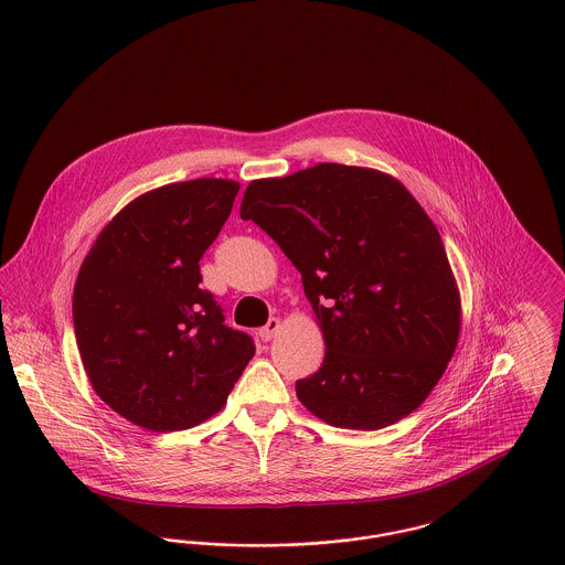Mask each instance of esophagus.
<instances>
[{
  "label": "esophagus",
  "instance_id": "1",
  "mask_svg": "<svg viewBox=\"0 0 565 565\" xmlns=\"http://www.w3.org/2000/svg\"><path fill=\"white\" fill-rule=\"evenodd\" d=\"M280 330V320L278 318H269V322L265 323L260 330H258V337L263 341H271Z\"/></svg>",
  "mask_w": 565,
  "mask_h": 565
}]
</instances>
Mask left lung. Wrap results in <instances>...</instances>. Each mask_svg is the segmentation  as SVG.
I'll return each mask as SVG.
<instances>
[{"label": "left lung", "instance_id": "left-lung-1", "mask_svg": "<svg viewBox=\"0 0 565 565\" xmlns=\"http://www.w3.org/2000/svg\"><path fill=\"white\" fill-rule=\"evenodd\" d=\"M252 220L302 274L322 330V367L296 396L326 424L379 430L413 413L444 376L461 294L437 226L401 180L320 162L252 180Z\"/></svg>", "mask_w": 565, "mask_h": 565}]
</instances>
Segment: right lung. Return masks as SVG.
<instances>
[{
    "mask_svg": "<svg viewBox=\"0 0 565 565\" xmlns=\"http://www.w3.org/2000/svg\"><path fill=\"white\" fill-rule=\"evenodd\" d=\"M239 182L198 178L126 204L86 252L74 330L93 392L152 433L184 430L228 401L256 348L200 289V258Z\"/></svg>",
    "mask_w": 565,
    "mask_h": 565,
    "instance_id": "obj_1",
    "label": "right lung"
}]
</instances>
